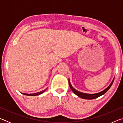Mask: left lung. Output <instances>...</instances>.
<instances>
[{
  "label": "left lung",
  "mask_w": 123,
  "mask_h": 123,
  "mask_svg": "<svg viewBox=\"0 0 123 123\" xmlns=\"http://www.w3.org/2000/svg\"><path fill=\"white\" fill-rule=\"evenodd\" d=\"M114 79H113V81H112V82L111 83V84L109 85V87H107V88L105 89H104V91H101L99 93H95V94H87V93H81V92H79L78 91H76V89H75L73 87H72V85L70 82L69 79L68 80V82H69V87H70V89H71L72 91L73 92V93H75V94L76 95H78V97L81 98H82V99H94L95 98H97L99 97L100 96H101V95H102L104 94L108 90H109V89L110 88V87H111L112 84H113V82L114 81Z\"/></svg>",
  "instance_id": "obj_1"
}]
</instances>
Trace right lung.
Instances as JSON below:
<instances>
[{
    "label": "right lung",
    "mask_w": 123,
    "mask_h": 123,
    "mask_svg": "<svg viewBox=\"0 0 123 123\" xmlns=\"http://www.w3.org/2000/svg\"><path fill=\"white\" fill-rule=\"evenodd\" d=\"M47 89H45V90H43L42 91H41L40 92H38V93H34V94H25V93H23V94L25 95H28V96H36V95H38L39 94H42V93L46 91Z\"/></svg>",
    "instance_id": "add662e5"
}]
</instances>
